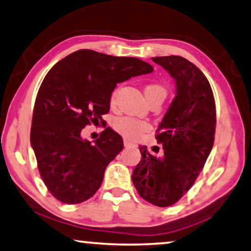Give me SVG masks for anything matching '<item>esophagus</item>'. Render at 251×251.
Masks as SVG:
<instances>
[{"label":"esophagus","instance_id":"1","mask_svg":"<svg viewBox=\"0 0 251 251\" xmlns=\"http://www.w3.org/2000/svg\"><path fill=\"white\" fill-rule=\"evenodd\" d=\"M123 145H125V147H131V146H134V142L125 139V141H123Z\"/></svg>","mask_w":251,"mask_h":251}]
</instances>
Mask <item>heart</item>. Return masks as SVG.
<instances>
[{
  "label": "heart",
  "instance_id": "b5f03b06",
  "mask_svg": "<svg viewBox=\"0 0 251 251\" xmlns=\"http://www.w3.org/2000/svg\"><path fill=\"white\" fill-rule=\"evenodd\" d=\"M145 96L146 99L151 98L155 95H163L166 96V90L160 84H148L145 87ZM115 96H117V91H114L111 95V103H114ZM114 129L126 139H137L140 137L142 133L146 132L150 129V125L147 121L137 120V119L123 117L119 118L114 121Z\"/></svg>",
  "mask_w": 251,
  "mask_h": 251
}]
</instances>
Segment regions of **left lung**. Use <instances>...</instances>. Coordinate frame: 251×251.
Masks as SVG:
<instances>
[{
  "label": "left lung",
  "mask_w": 251,
  "mask_h": 251,
  "mask_svg": "<svg viewBox=\"0 0 251 251\" xmlns=\"http://www.w3.org/2000/svg\"><path fill=\"white\" fill-rule=\"evenodd\" d=\"M176 82V96L157 129L161 158L140 146L141 160L132 173L139 195L153 205L175 204L198 178L213 147L215 102L205 75L180 56L153 57Z\"/></svg>",
  "instance_id": "8db88e82"
}]
</instances>
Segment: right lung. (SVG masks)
Segmentation results:
<instances>
[{
    "label": "right lung",
    "instance_id": "1",
    "mask_svg": "<svg viewBox=\"0 0 251 251\" xmlns=\"http://www.w3.org/2000/svg\"><path fill=\"white\" fill-rule=\"evenodd\" d=\"M152 71L134 57L80 49L48 72L34 102L30 141L42 180L58 201L82 203L99 190L106 166L123 149L122 138L110 126L94 142L80 132L102 123L118 83Z\"/></svg>",
    "mask_w": 251,
    "mask_h": 251
}]
</instances>
